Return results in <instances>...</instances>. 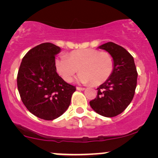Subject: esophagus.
<instances>
[{
	"mask_svg": "<svg viewBox=\"0 0 158 158\" xmlns=\"http://www.w3.org/2000/svg\"><path fill=\"white\" fill-rule=\"evenodd\" d=\"M76 89H77V90H79V91H83L85 89L84 87H80V86H77V88Z\"/></svg>",
	"mask_w": 158,
	"mask_h": 158,
	"instance_id": "1",
	"label": "esophagus"
}]
</instances>
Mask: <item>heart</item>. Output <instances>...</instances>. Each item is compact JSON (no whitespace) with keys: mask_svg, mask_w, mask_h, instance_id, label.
Returning a JSON list of instances; mask_svg holds the SVG:
<instances>
[{"mask_svg":"<svg viewBox=\"0 0 158 158\" xmlns=\"http://www.w3.org/2000/svg\"><path fill=\"white\" fill-rule=\"evenodd\" d=\"M55 70L66 82H71L79 70L77 81L93 85L104 83L110 77L114 68V60L110 54L97 49H77L60 57L55 61ZM79 69H77V68Z\"/></svg>","mask_w":158,"mask_h":158,"instance_id":"b5f03b06","label":"heart"}]
</instances>
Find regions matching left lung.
Returning a JSON list of instances; mask_svg holds the SVG:
<instances>
[{
	"label": "left lung",
	"mask_w": 158,
	"mask_h": 158,
	"mask_svg": "<svg viewBox=\"0 0 158 158\" xmlns=\"http://www.w3.org/2000/svg\"><path fill=\"white\" fill-rule=\"evenodd\" d=\"M112 55L114 68L110 77L98 89L89 102L92 109L102 116L115 117L130 104L137 86L138 72L133 57L123 47L112 42L99 46Z\"/></svg>",
	"instance_id": "obj_1"
}]
</instances>
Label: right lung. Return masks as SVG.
<instances>
[{"mask_svg":"<svg viewBox=\"0 0 158 158\" xmlns=\"http://www.w3.org/2000/svg\"><path fill=\"white\" fill-rule=\"evenodd\" d=\"M60 49L51 43L35 46L23 57L18 69L17 84L22 102L31 114L46 120L62 115L76 90L55 70V55Z\"/></svg>","mask_w":158,"mask_h":158,"instance_id":"add662e5","label":"right lung"}]
</instances>
